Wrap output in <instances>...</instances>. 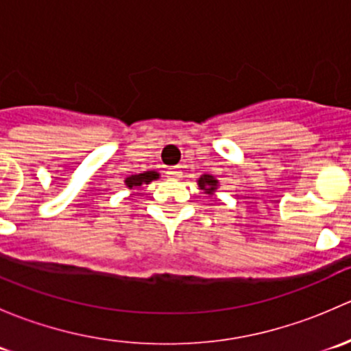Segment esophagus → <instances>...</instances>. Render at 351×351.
<instances>
[{
    "label": "esophagus",
    "mask_w": 351,
    "mask_h": 351,
    "mask_svg": "<svg viewBox=\"0 0 351 351\" xmlns=\"http://www.w3.org/2000/svg\"><path fill=\"white\" fill-rule=\"evenodd\" d=\"M166 175L171 176V178H180V176H182V169H180L178 166H175V168H168L166 169Z\"/></svg>",
    "instance_id": "esophagus-1"
}]
</instances>
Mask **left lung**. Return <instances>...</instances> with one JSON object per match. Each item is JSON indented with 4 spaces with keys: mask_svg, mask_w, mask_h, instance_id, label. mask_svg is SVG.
I'll return each mask as SVG.
<instances>
[{
    "mask_svg": "<svg viewBox=\"0 0 351 351\" xmlns=\"http://www.w3.org/2000/svg\"><path fill=\"white\" fill-rule=\"evenodd\" d=\"M198 185H200V189H205V186H207V192L212 193L215 190V185H217V180L212 178L210 175H204L198 180Z\"/></svg>",
    "mask_w": 351,
    "mask_h": 351,
    "instance_id": "left-lung-1",
    "label": "left lung"
}]
</instances>
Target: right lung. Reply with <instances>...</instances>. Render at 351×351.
Masks as SVG:
<instances>
[{
    "label": "right lung",
    "instance_id": "add662e5",
    "mask_svg": "<svg viewBox=\"0 0 351 351\" xmlns=\"http://www.w3.org/2000/svg\"><path fill=\"white\" fill-rule=\"evenodd\" d=\"M158 176L159 175L156 171H144V173H139V175L129 176V178L125 180V185L129 186V189H132V186H141L143 183L153 182V180L158 178Z\"/></svg>",
    "mask_w": 351,
    "mask_h": 351
}]
</instances>
